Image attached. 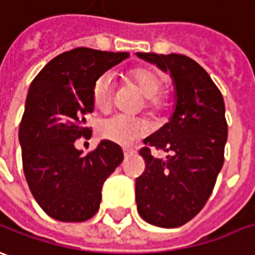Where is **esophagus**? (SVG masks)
Instances as JSON below:
<instances>
[{"label":"esophagus","instance_id":"obj_1","mask_svg":"<svg viewBox=\"0 0 255 255\" xmlns=\"http://www.w3.org/2000/svg\"><path fill=\"white\" fill-rule=\"evenodd\" d=\"M123 152H124V156H126V157L131 156V155H134V150H132V149H123Z\"/></svg>","mask_w":255,"mask_h":255}]
</instances>
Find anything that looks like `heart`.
<instances>
[{
  "instance_id": "1",
  "label": "heart",
  "mask_w": 255,
  "mask_h": 255,
  "mask_svg": "<svg viewBox=\"0 0 255 255\" xmlns=\"http://www.w3.org/2000/svg\"><path fill=\"white\" fill-rule=\"evenodd\" d=\"M131 79L141 93L145 96V107L155 113L162 110L166 105V96L160 92L163 79L152 68H136L131 72ZM114 98V75L113 72H103L96 79L92 91L93 105L100 112L109 110L113 105ZM149 132V124L143 119L131 117L127 114H114L100 123L99 134L107 141L131 145L143 138Z\"/></svg>"
}]
</instances>
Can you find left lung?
<instances>
[{
  "mask_svg": "<svg viewBox=\"0 0 255 255\" xmlns=\"http://www.w3.org/2000/svg\"><path fill=\"white\" fill-rule=\"evenodd\" d=\"M170 72L176 109L169 123L143 139L139 150L145 171L135 180V200L143 221L160 228H178L207 204L225 160L228 123L221 91L208 72L183 54L136 53ZM149 146L168 153L153 157Z\"/></svg>",
  "mask_w": 255,
  "mask_h": 255,
  "instance_id": "1",
  "label": "left lung"
}]
</instances>
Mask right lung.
Here are the masks:
<instances>
[{"label":"right lung","mask_w":255,"mask_h":255,"mask_svg":"<svg viewBox=\"0 0 255 255\" xmlns=\"http://www.w3.org/2000/svg\"><path fill=\"white\" fill-rule=\"evenodd\" d=\"M128 53L78 47L57 55L33 79L19 126L22 164L36 202L55 221L84 222L99 211L102 187L124 155L102 141L82 156L75 148L88 138L93 85Z\"/></svg>","instance_id":"right-lung-1"}]
</instances>
